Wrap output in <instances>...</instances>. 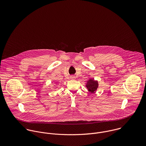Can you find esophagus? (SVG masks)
<instances>
[{
    "label": "esophagus",
    "mask_w": 146,
    "mask_h": 146,
    "mask_svg": "<svg viewBox=\"0 0 146 146\" xmlns=\"http://www.w3.org/2000/svg\"><path fill=\"white\" fill-rule=\"evenodd\" d=\"M70 78V79H71V80H74V79H75V76H71Z\"/></svg>",
    "instance_id": "1"
}]
</instances>
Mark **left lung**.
Here are the masks:
<instances>
[{
  "label": "left lung",
  "instance_id": "1",
  "mask_svg": "<svg viewBox=\"0 0 146 146\" xmlns=\"http://www.w3.org/2000/svg\"><path fill=\"white\" fill-rule=\"evenodd\" d=\"M86 88L88 89V90L90 93H95L99 86L98 82L97 80H95L94 79L90 78L85 84Z\"/></svg>",
  "mask_w": 146,
  "mask_h": 146
}]
</instances>
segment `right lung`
Wrapping results in <instances>:
<instances>
[{
  "instance_id": "1",
  "label": "right lung",
  "mask_w": 146,
  "mask_h": 146,
  "mask_svg": "<svg viewBox=\"0 0 146 146\" xmlns=\"http://www.w3.org/2000/svg\"><path fill=\"white\" fill-rule=\"evenodd\" d=\"M54 87H55V86H54Z\"/></svg>"
}]
</instances>
